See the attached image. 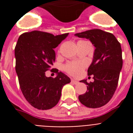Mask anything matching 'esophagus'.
I'll return each instance as SVG.
<instances>
[{
	"label": "esophagus",
	"instance_id": "1",
	"mask_svg": "<svg viewBox=\"0 0 133 133\" xmlns=\"http://www.w3.org/2000/svg\"><path fill=\"white\" fill-rule=\"evenodd\" d=\"M71 81H72V83H74V84H77V83H79L77 81H76V80H73V79Z\"/></svg>",
	"mask_w": 133,
	"mask_h": 133
}]
</instances>
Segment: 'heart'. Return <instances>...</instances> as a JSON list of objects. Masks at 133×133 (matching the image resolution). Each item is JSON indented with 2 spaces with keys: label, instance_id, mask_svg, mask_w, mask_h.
Wrapping results in <instances>:
<instances>
[{
  "label": "heart",
  "instance_id": "1",
  "mask_svg": "<svg viewBox=\"0 0 133 133\" xmlns=\"http://www.w3.org/2000/svg\"><path fill=\"white\" fill-rule=\"evenodd\" d=\"M85 67V63L72 61L65 65L63 68H64V70L67 73H68L69 75L74 76V77H78L82 72Z\"/></svg>",
  "mask_w": 133,
  "mask_h": 133
}]
</instances>
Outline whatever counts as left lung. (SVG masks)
Listing matches in <instances>:
<instances>
[{
	"instance_id": "8db88e82",
	"label": "left lung",
	"mask_w": 133,
	"mask_h": 133,
	"mask_svg": "<svg viewBox=\"0 0 133 133\" xmlns=\"http://www.w3.org/2000/svg\"><path fill=\"white\" fill-rule=\"evenodd\" d=\"M75 36L88 38L95 47L92 63L88 70V75H92L95 81H80L88 86L79 100L88 108H100L111 99L117 87L123 65L121 45L113 34L99 29L77 33Z\"/></svg>"
}]
</instances>
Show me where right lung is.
Returning a JSON list of instances; mask_svg holds the SVG:
<instances>
[{"label": "right lung", "mask_w": 133, "mask_h": 133, "mask_svg": "<svg viewBox=\"0 0 133 133\" xmlns=\"http://www.w3.org/2000/svg\"><path fill=\"white\" fill-rule=\"evenodd\" d=\"M68 33L54 36L48 32L32 31L22 34L15 47L16 72L23 95L30 105L38 110H48L58 103L63 86L70 82L67 75L52 68L54 49ZM57 73L55 78L47 77L46 71Z\"/></svg>", "instance_id": "obj_1"}]
</instances>
